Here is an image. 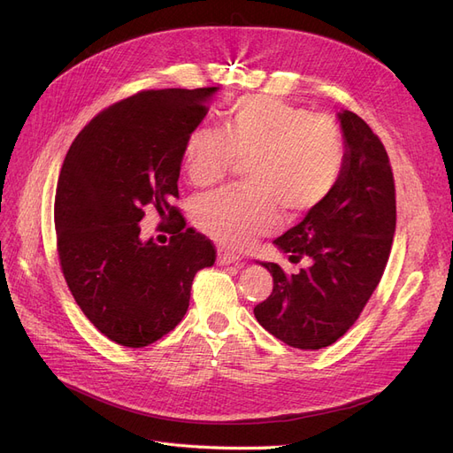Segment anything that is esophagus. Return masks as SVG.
<instances>
[{
    "instance_id": "34e87169",
    "label": "esophagus",
    "mask_w": 453,
    "mask_h": 453,
    "mask_svg": "<svg viewBox=\"0 0 453 453\" xmlns=\"http://www.w3.org/2000/svg\"><path fill=\"white\" fill-rule=\"evenodd\" d=\"M217 263L219 265H242V257L234 255V253H228L225 250H219L217 251Z\"/></svg>"
}]
</instances>
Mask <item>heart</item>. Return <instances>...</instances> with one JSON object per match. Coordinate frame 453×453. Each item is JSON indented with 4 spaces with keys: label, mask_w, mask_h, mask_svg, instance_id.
Here are the masks:
<instances>
[{
    "label": "heart",
    "mask_w": 453,
    "mask_h": 453,
    "mask_svg": "<svg viewBox=\"0 0 453 453\" xmlns=\"http://www.w3.org/2000/svg\"><path fill=\"white\" fill-rule=\"evenodd\" d=\"M245 166V188L193 202L195 225L226 248H248L278 225L280 211L303 219L328 200L346 168L344 134L331 117L270 96H245L225 111V130L198 127L183 147V170L210 187Z\"/></svg>",
    "instance_id": "obj_1"
}]
</instances>
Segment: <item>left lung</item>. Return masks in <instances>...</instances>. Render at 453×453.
<instances>
[{
	"mask_svg": "<svg viewBox=\"0 0 453 453\" xmlns=\"http://www.w3.org/2000/svg\"><path fill=\"white\" fill-rule=\"evenodd\" d=\"M346 140V168L334 193L273 243L308 266L287 273L276 263L273 287L255 306L270 334L298 349L334 344L359 319L378 287L396 225L395 180L388 150L366 122L338 113Z\"/></svg>",
	"mask_w": 453,
	"mask_h": 453,
	"instance_id": "obj_1",
	"label": "left lung"
}]
</instances>
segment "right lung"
<instances>
[{
  "mask_svg": "<svg viewBox=\"0 0 453 453\" xmlns=\"http://www.w3.org/2000/svg\"><path fill=\"white\" fill-rule=\"evenodd\" d=\"M217 87L142 90L79 132L54 196L60 268L88 321L109 340L145 348L187 313L196 272L215 263L211 240L180 210L183 147ZM161 217L168 246L141 238L145 211Z\"/></svg>",
  "mask_w": 453,
  "mask_h": 453,
  "instance_id": "right-lung-1",
  "label": "right lung"
}]
</instances>
